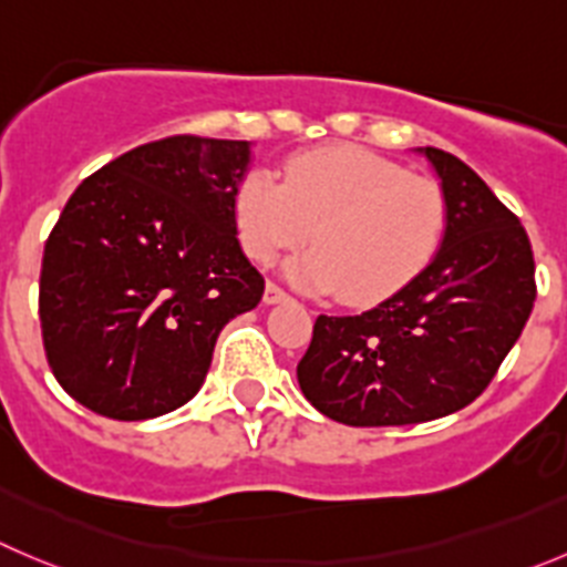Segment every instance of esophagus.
I'll list each match as a JSON object with an SVG mask.
<instances>
[{
	"label": "esophagus",
	"instance_id": "1",
	"mask_svg": "<svg viewBox=\"0 0 567 567\" xmlns=\"http://www.w3.org/2000/svg\"><path fill=\"white\" fill-rule=\"evenodd\" d=\"M287 298H289V295L284 292L278 284H267V289H264V303H267V306L280 303V300H287Z\"/></svg>",
	"mask_w": 567,
	"mask_h": 567
}]
</instances>
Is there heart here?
<instances>
[{
  "mask_svg": "<svg viewBox=\"0 0 567 567\" xmlns=\"http://www.w3.org/2000/svg\"><path fill=\"white\" fill-rule=\"evenodd\" d=\"M234 219L241 247L258 264L309 236L315 247L287 264V278L370 306L401 292L434 261L449 203L431 177L333 144L289 158L280 183L269 172H250L236 188Z\"/></svg>",
  "mask_w": 567,
  "mask_h": 567,
  "instance_id": "b5f03b06",
  "label": "heart"
}]
</instances>
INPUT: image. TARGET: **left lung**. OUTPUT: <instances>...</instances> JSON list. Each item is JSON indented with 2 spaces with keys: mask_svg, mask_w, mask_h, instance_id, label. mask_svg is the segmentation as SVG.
<instances>
[{
  "mask_svg": "<svg viewBox=\"0 0 567 567\" xmlns=\"http://www.w3.org/2000/svg\"><path fill=\"white\" fill-rule=\"evenodd\" d=\"M449 225L434 261L353 317L320 315L298 364L311 406L344 425H412L476 401L535 306V256L520 219L456 155L420 147Z\"/></svg>",
  "mask_w": 567,
  "mask_h": 567,
  "instance_id": "8db88e82",
  "label": "left lung"
}]
</instances>
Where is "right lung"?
I'll list each match as a JSON object with an SVG mask.
<instances>
[{
    "mask_svg": "<svg viewBox=\"0 0 567 567\" xmlns=\"http://www.w3.org/2000/svg\"><path fill=\"white\" fill-rule=\"evenodd\" d=\"M250 142L169 136L85 177L52 228L38 315L58 384L91 412L150 420L197 395L219 331L264 278L236 239Z\"/></svg>",
    "mask_w": 567,
    "mask_h": 567,
    "instance_id": "obj_1",
    "label": "right lung"
}]
</instances>
